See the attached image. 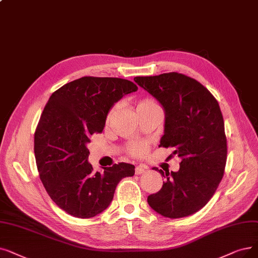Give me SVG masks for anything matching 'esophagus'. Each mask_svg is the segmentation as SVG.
<instances>
[{
  "label": "esophagus",
  "instance_id": "34e87169",
  "mask_svg": "<svg viewBox=\"0 0 258 258\" xmlns=\"http://www.w3.org/2000/svg\"><path fill=\"white\" fill-rule=\"evenodd\" d=\"M145 172V167H143V166H141V165H137L136 166V169H135V174L136 175H141V174H143Z\"/></svg>",
  "mask_w": 258,
  "mask_h": 258
}]
</instances>
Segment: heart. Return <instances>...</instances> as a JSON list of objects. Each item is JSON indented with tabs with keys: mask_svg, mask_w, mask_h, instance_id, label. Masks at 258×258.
<instances>
[{
	"mask_svg": "<svg viewBox=\"0 0 258 258\" xmlns=\"http://www.w3.org/2000/svg\"><path fill=\"white\" fill-rule=\"evenodd\" d=\"M119 105H115L113 108H111L109 110V113L107 115V122H109L111 120V118L114 117V115L116 114V111L118 109ZM152 107H157V105L151 101V100L149 99H144V100H141V101H139L137 103V106H136V110H140V109H145V108H152ZM145 151H147V144L145 143H133V144H130L128 145V153L133 156H139V155H142Z\"/></svg>",
	"mask_w": 258,
	"mask_h": 258,
	"instance_id": "b5f03b06",
	"label": "heart"
}]
</instances>
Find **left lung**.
<instances>
[{
	"label": "left lung",
	"instance_id": "8db88e82",
	"mask_svg": "<svg viewBox=\"0 0 258 258\" xmlns=\"http://www.w3.org/2000/svg\"><path fill=\"white\" fill-rule=\"evenodd\" d=\"M164 110L159 147L175 148L180 157L178 172L165 173L159 192L148 197L150 207L169 218L192 215L214 195L225 173L227 138L217 100L195 79L178 73L136 77Z\"/></svg>",
	"mask_w": 258,
	"mask_h": 258
}]
</instances>
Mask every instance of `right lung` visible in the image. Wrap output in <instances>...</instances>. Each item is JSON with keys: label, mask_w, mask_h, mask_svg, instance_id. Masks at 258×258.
Listing matches in <instances>:
<instances>
[{"label": "right lung", "mask_w": 258, "mask_h": 258, "mask_svg": "<svg viewBox=\"0 0 258 258\" xmlns=\"http://www.w3.org/2000/svg\"><path fill=\"white\" fill-rule=\"evenodd\" d=\"M137 85L120 78L83 77L60 87L44 107L35 133L41 181L55 205L78 218H91L111 203L117 184L135 174L120 162L94 172L87 144L105 126L108 111Z\"/></svg>", "instance_id": "add662e5"}]
</instances>
